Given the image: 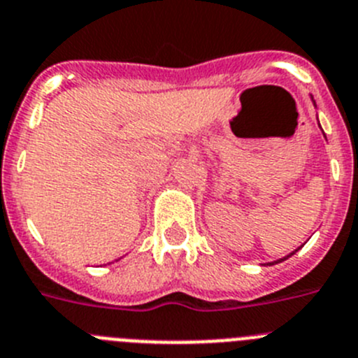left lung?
Returning <instances> with one entry per match:
<instances>
[{
	"instance_id": "1",
	"label": "left lung",
	"mask_w": 358,
	"mask_h": 358,
	"mask_svg": "<svg viewBox=\"0 0 358 358\" xmlns=\"http://www.w3.org/2000/svg\"><path fill=\"white\" fill-rule=\"evenodd\" d=\"M312 101H314V99H312ZM314 105H315V101H314ZM298 250H299V248H298ZM298 250H294V251H292L291 255H294V253H296V251H298ZM291 255H287V257H283V259L276 260V262H269V264H278V262H283V260H287V259H289V257H291Z\"/></svg>"
}]
</instances>
